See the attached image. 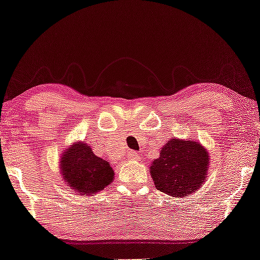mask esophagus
<instances>
[{
	"label": "esophagus",
	"instance_id": "34e87169",
	"mask_svg": "<svg viewBox=\"0 0 260 260\" xmlns=\"http://www.w3.org/2000/svg\"><path fill=\"white\" fill-rule=\"evenodd\" d=\"M129 158L133 161H140V155H139L137 152H131Z\"/></svg>",
	"mask_w": 260,
	"mask_h": 260
}]
</instances>
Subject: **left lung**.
<instances>
[{"instance_id":"left-lung-1","label":"left lung","mask_w":260,"mask_h":260,"mask_svg":"<svg viewBox=\"0 0 260 260\" xmlns=\"http://www.w3.org/2000/svg\"><path fill=\"white\" fill-rule=\"evenodd\" d=\"M210 156L202 143L173 138L149 167L157 190L182 199L201 189L208 180Z\"/></svg>"}]
</instances>
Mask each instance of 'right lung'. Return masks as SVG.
Masks as SVG:
<instances>
[{
  "label": "right lung",
  "mask_w": 260,
  "mask_h": 260,
  "mask_svg": "<svg viewBox=\"0 0 260 260\" xmlns=\"http://www.w3.org/2000/svg\"><path fill=\"white\" fill-rule=\"evenodd\" d=\"M59 172L64 183L80 196L102 191L114 180L110 162L96 156L85 141L73 142L64 149Z\"/></svg>",
  "instance_id": "obj_1"
}]
</instances>
